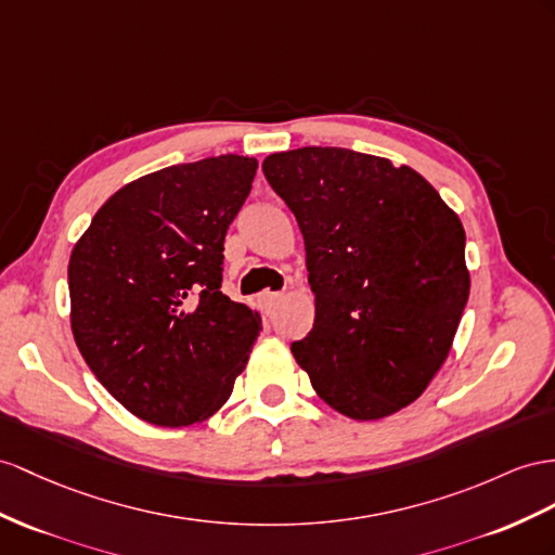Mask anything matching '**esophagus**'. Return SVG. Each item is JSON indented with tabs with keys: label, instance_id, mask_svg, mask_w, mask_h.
Returning <instances> with one entry per match:
<instances>
[{
	"label": "esophagus",
	"instance_id": "obj_1",
	"mask_svg": "<svg viewBox=\"0 0 555 555\" xmlns=\"http://www.w3.org/2000/svg\"><path fill=\"white\" fill-rule=\"evenodd\" d=\"M283 300V295L281 293H272V291H264L262 295H260V305L267 309V311H272L279 302Z\"/></svg>",
	"mask_w": 555,
	"mask_h": 555
}]
</instances>
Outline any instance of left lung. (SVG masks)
<instances>
[{
    "label": "left lung",
    "instance_id": "8db88e82",
    "mask_svg": "<svg viewBox=\"0 0 555 555\" xmlns=\"http://www.w3.org/2000/svg\"><path fill=\"white\" fill-rule=\"evenodd\" d=\"M262 170L300 224L317 302L297 365L337 413H399L446 363L468 300L457 212L417 170L345 147L276 152Z\"/></svg>",
    "mask_w": 555,
    "mask_h": 555
}]
</instances>
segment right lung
I'll return each instance as SVG.
<instances>
[{
    "instance_id": "obj_1",
    "label": "right lung",
    "mask_w": 555,
    "mask_h": 555,
    "mask_svg": "<svg viewBox=\"0 0 555 555\" xmlns=\"http://www.w3.org/2000/svg\"><path fill=\"white\" fill-rule=\"evenodd\" d=\"M255 170L250 156L220 154L142 176L107 198L69 255L81 357L150 424L216 415L262 331L258 311L220 291L224 234Z\"/></svg>"
}]
</instances>
